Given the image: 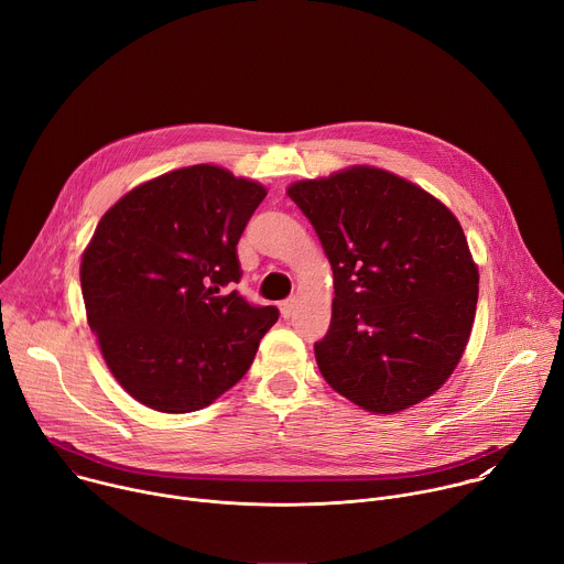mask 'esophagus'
<instances>
[{
	"label": "esophagus",
	"instance_id": "obj_1",
	"mask_svg": "<svg viewBox=\"0 0 564 564\" xmlns=\"http://www.w3.org/2000/svg\"><path fill=\"white\" fill-rule=\"evenodd\" d=\"M296 305H299V299H296V296H290V299H285V301L281 303V314H283L285 318H290V316L294 314Z\"/></svg>",
	"mask_w": 564,
	"mask_h": 564
}]
</instances>
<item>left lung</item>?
Listing matches in <instances>:
<instances>
[{"label": "left lung", "mask_w": 564, "mask_h": 564, "mask_svg": "<svg viewBox=\"0 0 564 564\" xmlns=\"http://www.w3.org/2000/svg\"><path fill=\"white\" fill-rule=\"evenodd\" d=\"M288 196L335 276L330 330L314 344L321 375L377 415L420 404L451 377L473 328L479 274L462 225L377 167L299 181Z\"/></svg>", "instance_id": "obj_1"}]
</instances>
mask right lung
<instances>
[{"label": "right lung", "mask_w": 564, "mask_h": 564, "mask_svg": "<svg viewBox=\"0 0 564 564\" xmlns=\"http://www.w3.org/2000/svg\"><path fill=\"white\" fill-rule=\"evenodd\" d=\"M265 187L214 165L158 176L98 223L79 265L89 326L118 383L160 413L209 406L252 366L274 305H250L236 254Z\"/></svg>", "instance_id": "right-lung-1"}]
</instances>
